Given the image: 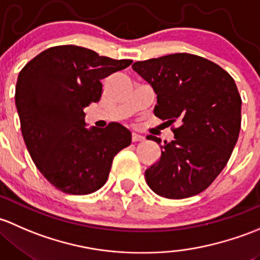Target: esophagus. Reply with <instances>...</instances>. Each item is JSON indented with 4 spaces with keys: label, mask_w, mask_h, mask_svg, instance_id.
Here are the masks:
<instances>
[{
    "label": "esophagus",
    "mask_w": 260,
    "mask_h": 260,
    "mask_svg": "<svg viewBox=\"0 0 260 260\" xmlns=\"http://www.w3.org/2000/svg\"><path fill=\"white\" fill-rule=\"evenodd\" d=\"M131 140H133L134 143H136V141H141V140H144V136L140 135V134H138V133H133V135H131Z\"/></svg>",
    "instance_id": "34e87169"
}]
</instances>
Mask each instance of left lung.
Masks as SVG:
<instances>
[{
	"label": "left lung",
	"mask_w": 260,
	"mask_h": 260,
	"mask_svg": "<svg viewBox=\"0 0 260 260\" xmlns=\"http://www.w3.org/2000/svg\"><path fill=\"white\" fill-rule=\"evenodd\" d=\"M156 93L155 116L179 126L170 143L148 135L161 156L145 170L150 189L168 199L205 190L225 168L242 122V99L225 70L200 56L171 53L133 65Z\"/></svg>",
	"instance_id": "left-lung-1"
}]
</instances>
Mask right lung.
<instances>
[{
  "instance_id": "add662e5",
  "label": "right lung",
  "mask_w": 260,
  "mask_h": 260,
  "mask_svg": "<svg viewBox=\"0 0 260 260\" xmlns=\"http://www.w3.org/2000/svg\"><path fill=\"white\" fill-rule=\"evenodd\" d=\"M131 62L62 45L42 51L18 74L15 101L23 140L37 169L61 191L100 189L115 155L131 144L130 130L119 122L86 127L84 112L100 100L101 80Z\"/></svg>"
}]
</instances>
